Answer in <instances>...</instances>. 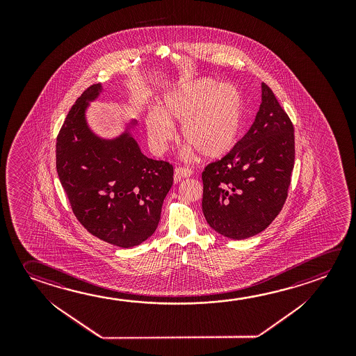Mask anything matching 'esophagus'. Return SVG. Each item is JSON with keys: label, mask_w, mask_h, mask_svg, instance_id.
Masks as SVG:
<instances>
[{"label": "esophagus", "mask_w": 356, "mask_h": 356, "mask_svg": "<svg viewBox=\"0 0 356 356\" xmlns=\"http://www.w3.org/2000/svg\"><path fill=\"white\" fill-rule=\"evenodd\" d=\"M193 170L187 169V168H177L175 169V175H174V180L175 182L182 180V179H186L193 175Z\"/></svg>", "instance_id": "esophagus-1"}]
</instances>
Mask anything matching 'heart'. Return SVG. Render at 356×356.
I'll list each match as a JSON object with an SVG mask.
<instances>
[{"instance_id":"1","label":"heart","mask_w":356,"mask_h":356,"mask_svg":"<svg viewBox=\"0 0 356 356\" xmlns=\"http://www.w3.org/2000/svg\"><path fill=\"white\" fill-rule=\"evenodd\" d=\"M245 122V99L238 88L202 78L165 94L159 109L146 114L152 150L163 152L181 124V138L204 159L217 160L237 145Z\"/></svg>"}]
</instances>
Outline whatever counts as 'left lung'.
Instances as JSON below:
<instances>
[{"label":"left lung","mask_w":356,"mask_h":356,"mask_svg":"<svg viewBox=\"0 0 356 356\" xmlns=\"http://www.w3.org/2000/svg\"><path fill=\"white\" fill-rule=\"evenodd\" d=\"M294 158L293 124L262 83V103L251 128L202 172V212L210 227L232 239L268 227L286 202Z\"/></svg>","instance_id":"8db88e82"}]
</instances>
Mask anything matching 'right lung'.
<instances>
[{"mask_svg":"<svg viewBox=\"0 0 356 356\" xmlns=\"http://www.w3.org/2000/svg\"><path fill=\"white\" fill-rule=\"evenodd\" d=\"M102 84L83 92L70 108L56 144V166L76 220L89 234L122 248L140 245L158 227L174 168L146 158L130 133L114 139L94 134L86 119Z\"/></svg>","mask_w":356,"mask_h":356,"instance_id":"add662e5","label":"right lung"}]
</instances>
